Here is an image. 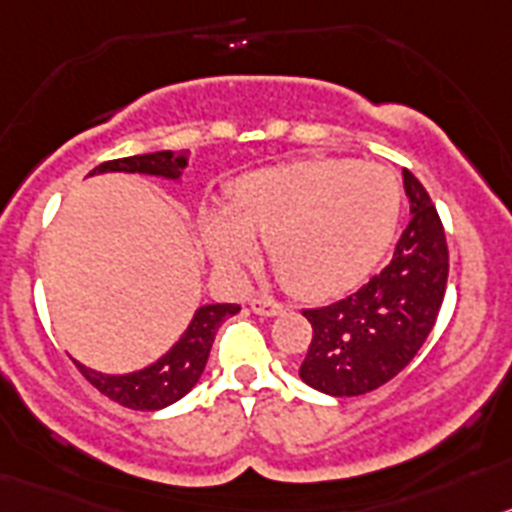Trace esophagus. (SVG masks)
Masks as SVG:
<instances>
[{"mask_svg": "<svg viewBox=\"0 0 512 512\" xmlns=\"http://www.w3.org/2000/svg\"><path fill=\"white\" fill-rule=\"evenodd\" d=\"M252 311L260 313V316H275V313H280L285 308L283 301H278V298L273 296H255L250 301Z\"/></svg>", "mask_w": 512, "mask_h": 512, "instance_id": "1", "label": "esophagus"}]
</instances>
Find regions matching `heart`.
I'll return each instance as SVG.
<instances>
[{"label": "heart", "instance_id": "obj_1", "mask_svg": "<svg viewBox=\"0 0 512 512\" xmlns=\"http://www.w3.org/2000/svg\"><path fill=\"white\" fill-rule=\"evenodd\" d=\"M400 216L393 170L354 160H301L255 170L232 188L229 211L204 216L211 257L237 267L265 234L275 273L301 296H331L370 273Z\"/></svg>", "mask_w": 512, "mask_h": 512}]
</instances>
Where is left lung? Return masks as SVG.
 Instances as JSON below:
<instances>
[{
	"label": "left lung",
	"instance_id": "1",
	"mask_svg": "<svg viewBox=\"0 0 512 512\" xmlns=\"http://www.w3.org/2000/svg\"><path fill=\"white\" fill-rule=\"evenodd\" d=\"M411 222L393 260L352 296L303 308L313 336L301 380L336 398H352L393 380L431 334L449 278V247L439 211L411 170H403Z\"/></svg>",
	"mask_w": 512,
	"mask_h": 512
}]
</instances>
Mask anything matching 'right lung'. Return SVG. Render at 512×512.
Wrapping results in <instances>:
<instances>
[{
  "label": "right lung",
  "mask_w": 512,
  "mask_h": 512,
  "mask_svg": "<svg viewBox=\"0 0 512 512\" xmlns=\"http://www.w3.org/2000/svg\"><path fill=\"white\" fill-rule=\"evenodd\" d=\"M186 168V150H163V153L132 155V158L107 160L96 165L91 173H147V176L178 178ZM239 311L237 303H209L201 306L183 331V336L173 344L168 354L153 362L150 367L132 375H101V372L89 370L78 365V372L99 390L101 395L112 398L114 403L132 408V411H158L165 405L181 400L188 390L199 382L201 372L209 359L211 344H214L216 329L222 326L224 319Z\"/></svg>",
  "instance_id": "add662e5"
}]
</instances>
